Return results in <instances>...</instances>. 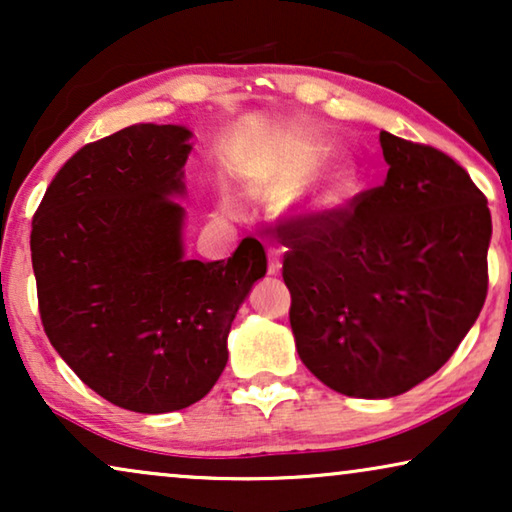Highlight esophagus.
I'll return each mask as SVG.
<instances>
[{
	"mask_svg": "<svg viewBox=\"0 0 512 512\" xmlns=\"http://www.w3.org/2000/svg\"><path fill=\"white\" fill-rule=\"evenodd\" d=\"M268 256H270V263H268V275H279V272H282V254H279V249H270L268 251Z\"/></svg>",
	"mask_w": 512,
	"mask_h": 512,
	"instance_id": "esophagus-1",
	"label": "esophagus"
}]
</instances>
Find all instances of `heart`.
I'll list each match as a JSON object with an SVG mask.
<instances>
[{"label": "heart", "instance_id": "obj_1", "mask_svg": "<svg viewBox=\"0 0 512 512\" xmlns=\"http://www.w3.org/2000/svg\"><path fill=\"white\" fill-rule=\"evenodd\" d=\"M319 163L317 149H291L272 153L256 170V181L270 188H289L303 181ZM349 188L345 170H331L296 193V205L305 214H319L342 202Z\"/></svg>", "mask_w": 512, "mask_h": 512}]
</instances>
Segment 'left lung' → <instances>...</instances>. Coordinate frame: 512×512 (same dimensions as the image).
<instances>
[{
  "instance_id": "8db88e82",
  "label": "left lung",
  "mask_w": 512,
  "mask_h": 512,
  "mask_svg": "<svg viewBox=\"0 0 512 512\" xmlns=\"http://www.w3.org/2000/svg\"><path fill=\"white\" fill-rule=\"evenodd\" d=\"M389 172L345 207L279 223L300 361L326 387L391 398L443 368L487 298L492 216L468 172L380 132Z\"/></svg>"
}]
</instances>
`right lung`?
<instances>
[{
	"label": "right lung",
	"mask_w": 512,
	"mask_h": 512,
	"mask_svg": "<svg viewBox=\"0 0 512 512\" xmlns=\"http://www.w3.org/2000/svg\"><path fill=\"white\" fill-rule=\"evenodd\" d=\"M191 132L139 123L74 153L32 219V268L44 331L67 366L109 403L160 415L209 394L228 333L268 270L244 237L228 261L181 247Z\"/></svg>",
	"instance_id": "1"
}]
</instances>
